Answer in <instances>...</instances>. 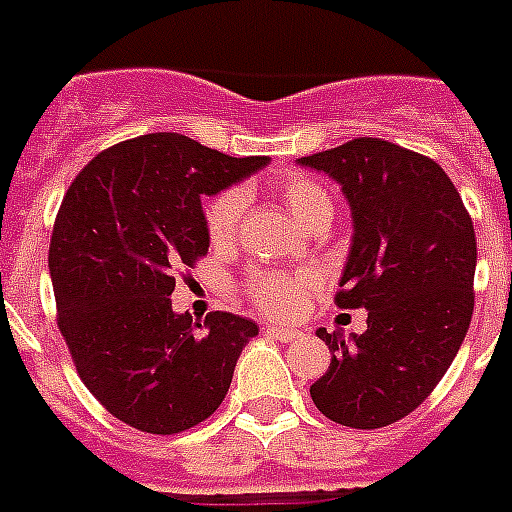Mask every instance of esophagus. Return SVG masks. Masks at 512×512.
Here are the masks:
<instances>
[{
    "label": "esophagus",
    "mask_w": 512,
    "mask_h": 512,
    "mask_svg": "<svg viewBox=\"0 0 512 512\" xmlns=\"http://www.w3.org/2000/svg\"><path fill=\"white\" fill-rule=\"evenodd\" d=\"M263 334L273 336V339H278V342H294V339L302 336V331H297V328H286V326H265Z\"/></svg>",
    "instance_id": "34e87169"
}]
</instances>
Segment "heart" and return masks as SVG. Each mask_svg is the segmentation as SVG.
Segmentation results:
<instances>
[{"mask_svg":"<svg viewBox=\"0 0 512 512\" xmlns=\"http://www.w3.org/2000/svg\"><path fill=\"white\" fill-rule=\"evenodd\" d=\"M278 194L284 199L286 210L297 218V223L310 231L318 223H331L334 205L328 191L323 189L315 178L302 176V173H289L278 181ZM244 213V191L226 189L218 197L210 199L205 213L207 236L213 244H228L234 239L239 220ZM318 289V276L310 270H257L247 278V294L263 313L270 315H294L302 310L310 292Z\"/></svg>","mask_w":512,"mask_h":512,"instance_id":"obj_1","label":"heart"}]
</instances>
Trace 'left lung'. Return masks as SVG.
Segmentation results:
<instances>
[{
    "mask_svg": "<svg viewBox=\"0 0 512 512\" xmlns=\"http://www.w3.org/2000/svg\"><path fill=\"white\" fill-rule=\"evenodd\" d=\"M342 186L352 247L336 305L365 307L368 328L318 336L331 363L310 397L350 429H381L421 405L458 355L473 315L476 234L458 189L434 160L360 136L299 157Z\"/></svg>",
    "mask_w": 512,
    "mask_h": 512,
    "instance_id": "obj_1",
    "label": "left lung"
}]
</instances>
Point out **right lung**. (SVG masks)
I'll return each mask as SVG.
<instances>
[{
    "instance_id": "1",
    "label": "right lung",
    "mask_w": 512,
    "mask_h": 512,
    "mask_svg": "<svg viewBox=\"0 0 512 512\" xmlns=\"http://www.w3.org/2000/svg\"><path fill=\"white\" fill-rule=\"evenodd\" d=\"M265 162L147 134L99 152L73 178L49 244L57 326L86 389L118 421L181 434L226 397L260 328L220 310L199 323L173 313V270L207 255L202 197Z\"/></svg>"
}]
</instances>
